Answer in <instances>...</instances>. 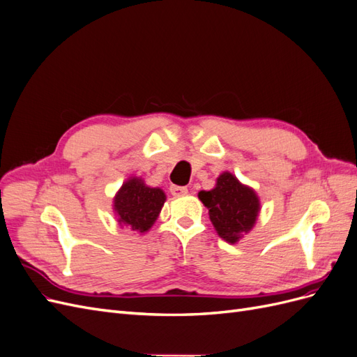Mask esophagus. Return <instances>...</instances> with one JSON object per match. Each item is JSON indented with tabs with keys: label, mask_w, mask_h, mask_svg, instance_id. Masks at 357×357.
<instances>
[{
	"label": "esophagus",
	"mask_w": 357,
	"mask_h": 357,
	"mask_svg": "<svg viewBox=\"0 0 357 357\" xmlns=\"http://www.w3.org/2000/svg\"><path fill=\"white\" fill-rule=\"evenodd\" d=\"M169 192L172 193V195L174 197H185V195H188V188H185V186H171L169 188Z\"/></svg>",
	"instance_id": "obj_1"
}]
</instances>
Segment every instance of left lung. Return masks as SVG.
Returning <instances> with one entry per match:
<instances>
[{"mask_svg":"<svg viewBox=\"0 0 357 357\" xmlns=\"http://www.w3.org/2000/svg\"><path fill=\"white\" fill-rule=\"evenodd\" d=\"M199 201L208 208L215 232L226 243L236 244L253 229L261 213V201L253 188L225 171L211 190H201Z\"/></svg>","mask_w":357,"mask_h":357,"instance_id":"left-lung-1","label":"left lung"}]
</instances>
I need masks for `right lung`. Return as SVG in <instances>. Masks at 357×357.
Returning <instances> with one entry per match:
<instances>
[{"instance_id":"obj_1","label":"right lung","mask_w":357,"mask_h":357,"mask_svg":"<svg viewBox=\"0 0 357 357\" xmlns=\"http://www.w3.org/2000/svg\"><path fill=\"white\" fill-rule=\"evenodd\" d=\"M167 201L160 188L147 186L142 177L132 176L123 181L113 198V211L119 226L146 234L155 225Z\"/></svg>"}]
</instances>
